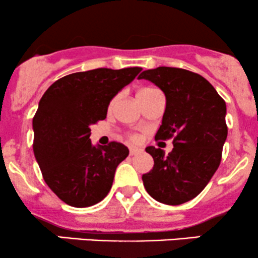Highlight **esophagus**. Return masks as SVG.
<instances>
[{
  "label": "esophagus",
  "instance_id": "obj_1",
  "mask_svg": "<svg viewBox=\"0 0 258 258\" xmlns=\"http://www.w3.org/2000/svg\"><path fill=\"white\" fill-rule=\"evenodd\" d=\"M142 150L138 149V148L136 147H130V155H136V154H139Z\"/></svg>",
  "mask_w": 258,
  "mask_h": 258
}]
</instances>
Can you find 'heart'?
Wrapping results in <instances>:
<instances>
[{
  "mask_svg": "<svg viewBox=\"0 0 258 258\" xmlns=\"http://www.w3.org/2000/svg\"><path fill=\"white\" fill-rule=\"evenodd\" d=\"M148 91H153V90H150V88H144V90H141L139 92H148ZM138 92V93H139Z\"/></svg>",
  "mask_w": 258,
  "mask_h": 258,
  "instance_id": "1",
  "label": "heart"
}]
</instances>
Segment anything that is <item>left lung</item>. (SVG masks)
<instances>
[{"label":"left lung","instance_id":"8db88e82","mask_svg":"<svg viewBox=\"0 0 258 258\" xmlns=\"http://www.w3.org/2000/svg\"><path fill=\"white\" fill-rule=\"evenodd\" d=\"M138 79L164 92L166 108L155 139L173 137L172 152L147 147L154 167L142 176L148 194L166 205L194 199L212 178L227 139V106L205 78L185 69L159 67Z\"/></svg>","mask_w":258,"mask_h":258}]
</instances>
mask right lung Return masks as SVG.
<instances>
[{
    "label": "right lung",
    "mask_w": 258,
    "mask_h": 258,
    "mask_svg": "<svg viewBox=\"0 0 258 258\" xmlns=\"http://www.w3.org/2000/svg\"><path fill=\"white\" fill-rule=\"evenodd\" d=\"M141 70L99 68L70 74L49 86L38 103L32 120L35 159L44 182L68 205H96L110 191L128 148L117 142L93 146L91 125L105 119L111 99Z\"/></svg>",
    "instance_id": "right-lung-1"
}]
</instances>
